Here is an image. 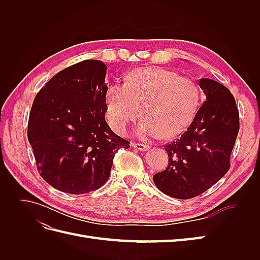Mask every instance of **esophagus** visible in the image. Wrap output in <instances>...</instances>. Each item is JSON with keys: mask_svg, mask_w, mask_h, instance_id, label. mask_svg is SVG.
I'll list each match as a JSON object with an SVG mask.
<instances>
[{"mask_svg": "<svg viewBox=\"0 0 260 260\" xmlns=\"http://www.w3.org/2000/svg\"><path fill=\"white\" fill-rule=\"evenodd\" d=\"M132 145L135 146L137 149H139V151H147V149L149 148V146L147 144H142V143H133Z\"/></svg>", "mask_w": 260, "mask_h": 260, "instance_id": "34e87169", "label": "esophagus"}]
</instances>
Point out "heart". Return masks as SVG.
Wrapping results in <instances>:
<instances>
[{
  "label": "heart",
  "mask_w": 260,
  "mask_h": 260,
  "mask_svg": "<svg viewBox=\"0 0 260 260\" xmlns=\"http://www.w3.org/2000/svg\"><path fill=\"white\" fill-rule=\"evenodd\" d=\"M200 103V88L191 78L160 67L137 68L125 77V83L109 86L106 118L116 132L124 135L142 107L141 138H174L191 124Z\"/></svg>",
  "instance_id": "obj_1"
}]
</instances>
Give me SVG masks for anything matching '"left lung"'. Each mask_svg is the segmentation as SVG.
<instances>
[{"label": "left lung", "mask_w": 260, "mask_h": 260, "mask_svg": "<svg viewBox=\"0 0 260 260\" xmlns=\"http://www.w3.org/2000/svg\"><path fill=\"white\" fill-rule=\"evenodd\" d=\"M199 82L206 101L182 136L165 146L169 164L153 177L162 193L179 200L204 193L226 174L240 130L239 111L230 90L207 78Z\"/></svg>", "instance_id": "obj_1"}]
</instances>
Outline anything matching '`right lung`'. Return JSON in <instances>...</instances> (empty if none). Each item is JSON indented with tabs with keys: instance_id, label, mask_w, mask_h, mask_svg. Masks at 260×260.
<instances>
[{
	"instance_id": "1",
	"label": "right lung",
	"mask_w": 260,
	"mask_h": 260,
	"mask_svg": "<svg viewBox=\"0 0 260 260\" xmlns=\"http://www.w3.org/2000/svg\"><path fill=\"white\" fill-rule=\"evenodd\" d=\"M106 65L86 59L55 75L39 91L31 107L28 140L40 176L69 194H85L103 185L118 149L130 142L105 120Z\"/></svg>"
}]
</instances>
